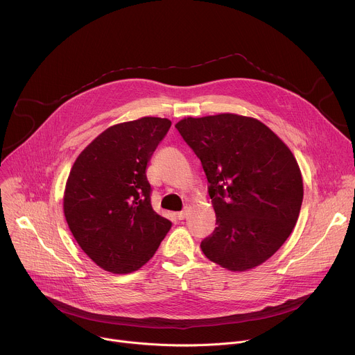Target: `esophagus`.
Listing matches in <instances>:
<instances>
[{"mask_svg": "<svg viewBox=\"0 0 355 355\" xmlns=\"http://www.w3.org/2000/svg\"><path fill=\"white\" fill-rule=\"evenodd\" d=\"M187 218V211H182V212H178L177 214V219L178 220H184Z\"/></svg>", "mask_w": 355, "mask_h": 355, "instance_id": "1", "label": "esophagus"}]
</instances>
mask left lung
Masks as SVG:
<instances>
[{
    "mask_svg": "<svg viewBox=\"0 0 355 355\" xmlns=\"http://www.w3.org/2000/svg\"><path fill=\"white\" fill-rule=\"evenodd\" d=\"M205 171L216 227L200 248L230 271L267 261L292 233L303 199L299 166L263 122L234 114L175 125Z\"/></svg>",
    "mask_w": 355,
    "mask_h": 355,
    "instance_id": "8db88e82",
    "label": "left lung"
}]
</instances>
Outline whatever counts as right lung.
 <instances>
[{"label":"right lung","instance_id":"obj_1","mask_svg":"<svg viewBox=\"0 0 355 355\" xmlns=\"http://www.w3.org/2000/svg\"><path fill=\"white\" fill-rule=\"evenodd\" d=\"M171 121L146 116L114 125L77 157L64 191L67 225L101 268L129 274L155 256L171 222L151 208L147 163Z\"/></svg>","mask_w":355,"mask_h":355}]
</instances>
